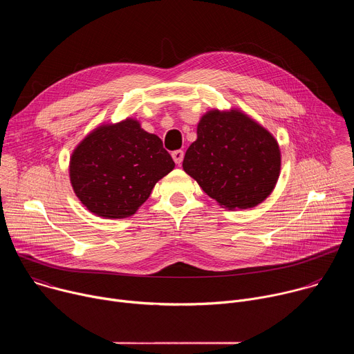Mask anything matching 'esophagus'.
Wrapping results in <instances>:
<instances>
[{
  "label": "esophagus",
  "mask_w": 354,
  "mask_h": 354,
  "mask_svg": "<svg viewBox=\"0 0 354 354\" xmlns=\"http://www.w3.org/2000/svg\"><path fill=\"white\" fill-rule=\"evenodd\" d=\"M172 158H174V161H175L178 165H180L182 161H183V151H182V149L174 151V153H172Z\"/></svg>",
  "instance_id": "esophagus-1"
}]
</instances>
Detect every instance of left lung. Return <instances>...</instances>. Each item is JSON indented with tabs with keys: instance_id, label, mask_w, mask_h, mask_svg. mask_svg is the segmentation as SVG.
Listing matches in <instances>:
<instances>
[{
	"instance_id": "obj_1",
	"label": "left lung",
	"mask_w": 354,
	"mask_h": 354,
	"mask_svg": "<svg viewBox=\"0 0 354 354\" xmlns=\"http://www.w3.org/2000/svg\"><path fill=\"white\" fill-rule=\"evenodd\" d=\"M183 171L228 210L252 209L273 192L281 168L277 140L239 109L201 116Z\"/></svg>"
}]
</instances>
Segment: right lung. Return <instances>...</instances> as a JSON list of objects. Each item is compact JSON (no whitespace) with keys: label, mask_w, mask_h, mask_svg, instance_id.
Wrapping results in <instances>:
<instances>
[{"label":"right lung","mask_w":354,"mask_h":354,"mask_svg":"<svg viewBox=\"0 0 354 354\" xmlns=\"http://www.w3.org/2000/svg\"><path fill=\"white\" fill-rule=\"evenodd\" d=\"M174 168L161 138L127 118L97 126L75 147L70 180L92 214L116 220L133 216Z\"/></svg>","instance_id":"obj_1"}]
</instances>
